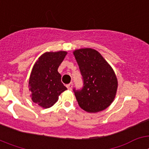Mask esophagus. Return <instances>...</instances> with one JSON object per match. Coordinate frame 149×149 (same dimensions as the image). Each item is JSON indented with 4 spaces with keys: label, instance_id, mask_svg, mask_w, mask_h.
Wrapping results in <instances>:
<instances>
[{
    "label": "esophagus",
    "instance_id": "obj_1",
    "mask_svg": "<svg viewBox=\"0 0 149 149\" xmlns=\"http://www.w3.org/2000/svg\"><path fill=\"white\" fill-rule=\"evenodd\" d=\"M66 87L68 88V89H69V90H72V87H73V84H72V83H70L69 84L66 85Z\"/></svg>",
    "mask_w": 149,
    "mask_h": 149
}]
</instances>
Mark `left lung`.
Instances as JSON below:
<instances>
[{"instance_id": "left-lung-1", "label": "left lung", "mask_w": 149, "mask_h": 149, "mask_svg": "<svg viewBox=\"0 0 149 149\" xmlns=\"http://www.w3.org/2000/svg\"><path fill=\"white\" fill-rule=\"evenodd\" d=\"M73 54L84 82L82 89H73L79 106L88 113L105 110L113 101L118 87L113 69L95 49L81 48Z\"/></svg>"}]
</instances>
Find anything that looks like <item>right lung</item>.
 I'll use <instances>...</instances> for the list:
<instances>
[{
    "mask_svg": "<svg viewBox=\"0 0 149 149\" xmlns=\"http://www.w3.org/2000/svg\"><path fill=\"white\" fill-rule=\"evenodd\" d=\"M66 51L46 52L35 63L29 79L31 99L43 108H49L58 101L59 95L66 90L61 82L59 66Z\"/></svg>",
    "mask_w": 149,
    "mask_h": 149,
    "instance_id": "1",
    "label": "right lung"
}]
</instances>
